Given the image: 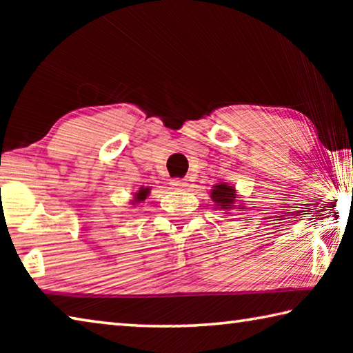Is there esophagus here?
<instances>
[{"instance_id":"obj_1","label":"esophagus","mask_w":353,"mask_h":353,"mask_svg":"<svg viewBox=\"0 0 353 353\" xmlns=\"http://www.w3.org/2000/svg\"><path fill=\"white\" fill-rule=\"evenodd\" d=\"M170 185H171V187L172 188H185V187H187V182H183V181H181V179H172V181L170 182Z\"/></svg>"}]
</instances>
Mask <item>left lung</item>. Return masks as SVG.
I'll return each instance as SVG.
<instances>
[{"mask_svg":"<svg viewBox=\"0 0 353 353\" xmlns=\"http://www.w3.org/2000/svg\"><path fill=\"white\" fill-rule=\"evenodd\" d=\"M210 198L213 201V208L221 210L224 214H230L232 210L243 212L246 208V201L240 199V194L236 193L235 187L232 183L219 182L214 183L210 190Z\"/></svg>","mask_w":353,"mask_h":353,"instance_id":"8db88e82","label":"left lung"}]
</instances>
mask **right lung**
I'll return each mask as SVG.
<instances>
[{"label": "right lung", "instance_id": "add662e5", "mask_svg": "<svg viewBox=\"0 0 353 353\" xmlns=\"http://www.w3.org/2000/svg\"><path fill=\"white\" fill-rule=\"evenodd\" d=\"M149 193H151V188L149 187H141L139 191H135V194H134V198H132V204H139V202H143L145 201L148 196H149Z\"/></svg>", "mask_w": 353, "mask_h": 353}]
</instances>
